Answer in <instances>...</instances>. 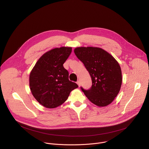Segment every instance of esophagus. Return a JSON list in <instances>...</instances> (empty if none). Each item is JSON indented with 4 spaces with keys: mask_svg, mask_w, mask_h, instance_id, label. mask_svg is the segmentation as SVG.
Returning a JSON list of instances; mask_svg holds the SVG:
<instances>
[{
    "mask_svg": "<svg viewBox=\"0 0 149 149\" xmlns=\"http://www.w3.org/2000/svg\"><path fill=\"white\" fill-rule=\"evenodd\" d=\"M77 84H78V86L79 87H80V86H81V82H80V81H78L77 82Z\"/></svg>",
    "mask_w": 149,
    "mask_h": 149,
    "instance_id": "obj_1",
    "label": "esophagus"
}]
</instances>
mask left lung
<instances>
[{
    "mask_svg": "<svg viewBox=\"0 0 149 149\" xmlns=\"http://www.w3.org/2000/svg\"><path fill=\"white\" fill-rule=\"evenodd\" d=\"M77 58L84 63L92 80L89 90L81 87L88 99L99 107L113 102L122 83L121 70L118 62L107 51L97 47H78L74 49Z\"/></svg>",
    "mask_w": 149,
    "mask_h": 149,
    "instance_id": "left-lung-1",
    "label": "left lung"
}]
</instances>
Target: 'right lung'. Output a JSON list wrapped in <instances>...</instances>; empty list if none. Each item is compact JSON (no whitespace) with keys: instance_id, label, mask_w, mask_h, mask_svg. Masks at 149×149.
<instances>
[{"instance_id":"1","label":"right lung","mask_w":149,"mask_h":149,"mask_svg":"<svg viewBox=\"0 0 149 149\" xmlns=\"http://www.w3.org/2000/svg\"><path fill=\"white\" fill-rule=\"evenodd\" d=\"M72 52L71 47L54 48L45 53L31 72L29 86L35 98L49 109L64 102L78 85L69 80L68 71L63 66Z\"/></svg>"}]
</instances>
